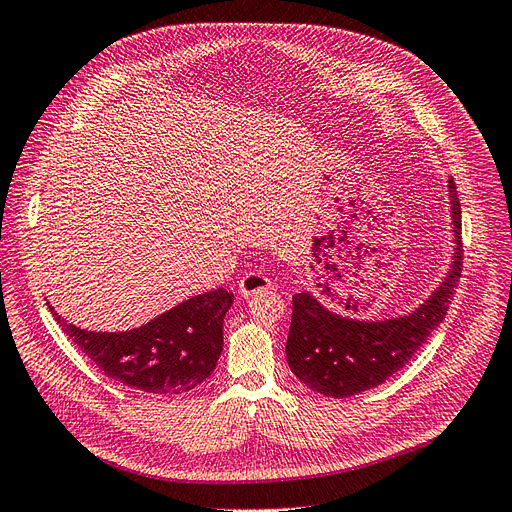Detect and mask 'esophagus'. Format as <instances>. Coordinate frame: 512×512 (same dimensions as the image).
I'll return each mask as SVG.
<instances>
[{"label":"esophagus","instance_id":"esophagus-1","mask_svg":"<svg viewBox=\"0 0 512 512\" xmlns=\"http://www.w3.org/2000/svg\"><path fill=\"white\" fill-rule=\"evenodd\" d=\"M270 287H272L270 278H268L266 274H261V272H246V274L238 280V293H240L242 297H251V295H255V293H259V291H266V289H270Z\"/></svg>","mask_w":512,"mask_h":512}]
</instances>
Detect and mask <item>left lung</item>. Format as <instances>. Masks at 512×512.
Segmentation results:
<instances>
[{
    "mask_svg": "<svg viewBox=\"0 0 512 512\" xmlns=\"http://www.w3.org/2000/svg\"><path fill=\"white\" fill-rule=\"evenodd\" d=\"M453 236L451 270L426 304L409 316L382 323L352 320L323 308L310 293L293 295V318L287 337L291 371L314 392L346 399L380 386L401 371L430 331L445 318L462 274V211L456 183L449 179Z\"/></svg>",
    "mask_w": 512,
    "mask_h": 512,
    "instance_id": "1",
    "label": "left lung"
}]
</instances>
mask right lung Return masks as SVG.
Returning <instances> with one entry per match:
<instances>
[{
    "mask_svg": "<svg viewBox=\"0 0 512 512\" xmlns=\"http://www.w3.org/2000/svg\"><path fill=\"white\" fill-rule=\"evenodd\" d=\"M234 293L215 289L183 301L151 323L122 333H94L56 323L107 377L149 394L177 396L213 373L223 348V316Z\"/></svg>",
    "mask_w": 512,
    "mask_h": 512,
    "instance_id": "add662e5",
    "label": "right lung"
}]
</instances>
